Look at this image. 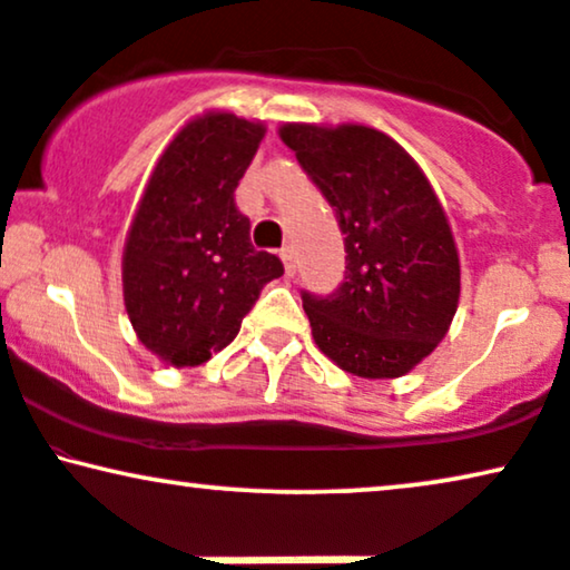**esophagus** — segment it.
Instances as JSON below:
<instances>
[{"label":"esophagus","instance_id":"1","mask_svg":"<svg viewBox=\"0 0 570 570\" xmlns=\"http://www.w3.org/2000/svg\"><path fill=\"white\" fill-rule=\"evenodd\" d=\"M279 258H283L285 275L293 277L295 275V250H293V246H285L283 250H279Z\"/></svg>","mask_w":570,"mask_h":570}]
</instances>
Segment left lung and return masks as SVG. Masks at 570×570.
<instances>
[{
    "label": "left lung",
    "instance_id": "1",
    "mask_svg": "<svg viewBox=\"0 0 570 570\" xmlns=\"http://www.w3.org/2000/svg\"><path fill=\"white\" fill-rule=\"evenodd\" d=\"M279 138L345 235V283L303 293L314 343L364 380H395L442 343L461 298V258L438 194L387 132L358 122H285Z\"/></svg>",
    "mask_w": 570,
    "mask_h": 570
}]
</instances>
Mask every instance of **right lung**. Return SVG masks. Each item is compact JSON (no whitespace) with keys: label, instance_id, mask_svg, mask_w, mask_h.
Listing matches in <instances>:
<instances>
[{"label":"right lung","instance_id":"obj_1","mask_svg":"<svg viewBox=\"0 0 570 570\" xmlns=\"http://www.w3.org/2000/svg\"><path fill=\"white\" fill-rule=\"evenodd\" d=\"M262 120L225 109L190 117L159 154L122 248L125 312L167 366H202L233 343L283 262L250 246L235 188L262 144Z\"/></svg>","mask_w":570,"mask_h":570}]
</instances>
